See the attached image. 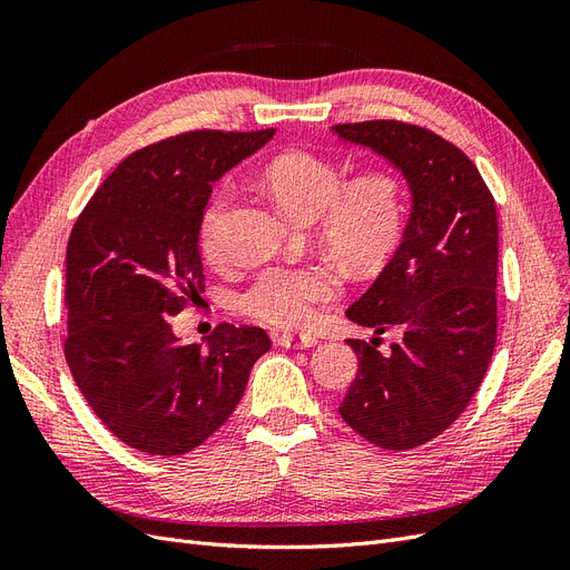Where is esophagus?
I'll return each instance as SVG.
<instances>
[{
  "instance_id": "34e87169",
  "label": "esophagus",
  "mask_w": 570,
  "mask_h": 570,
  "mask_svg": "<svg viewBox=\"0 0 570 570\" xmlns=\"http://www.w3.org/2000/svg\"><path fill=\"white\" fill-rule=\"evenodd\" d=\"M318 340L312 337V335H281L278 337V344L285 350H308L314 347Z\"/></svg>"
}]
</instances>
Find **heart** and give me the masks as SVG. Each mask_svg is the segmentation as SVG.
I'll return each mask as SVG.
<instances>
[{
    "instance_id": "heart-1",
    "label": "heart",
    "mask_w": 570,
    "mask_h": 570,
    "mask_svg": "<svg viewBox=\"0 0 570 570\" xmlns=\"http://www.w3.org/2000/svg\"><path fill=\"white\" fill-rule=\"evenodd\" d=\"M264 185L292 218L318 220V237L354 273L383 266L402 243L409 216L404 183L392 174H366L344 185L342 168L308 151L275 157ZM233 189L220 187L202 216V252L212 264L228 258L226 230ZM340 295V275L323 264H273L239 295L243 314L283 331H302L316 308Z\"/></svg>"
}]
</instances>
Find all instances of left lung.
<instances>
[{
    "label": "left lung",
    "instance_id": "left-lung-1",
    "mask_svg": "<svg viewBox=\"0 0 570 570\" xmlns=\"http://www.w3.org/2000/svg\"><path fill=\"white\" fill-rule=\"evenodd\" d=\"M402 170L411 214L390 264L347 318L402 340H347L358 373L340 416L383 450H413L450 428L478 392L497 342L494 197L452 142L402 120L333 126Z\"/></svg>",
    "mask_w": 570,
    "mask_h": 570
}]
</instances>
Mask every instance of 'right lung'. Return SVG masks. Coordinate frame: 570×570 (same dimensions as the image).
Returning a JSON list of instances; mask_svg holds the SVG:
<instances>
[{"instance_id":"add662e5","label":"right lung","mask_w":570,"mask_h":570,"mask_svg":"<svg viewBox=\"0 0 570 570\" xmlns=\"http://www.w3.org/2000/svg\"><path fill=\"white\" fill-rule=\"evenodd\" d=\"M273 128L193 130L132 151L99 185L66 247L68 368L97 419L137 452H193L228 421L266 331L220 323L183 344L170 316L204 292L199 230L212 185Z\"/></svg>"}]
</instances>
